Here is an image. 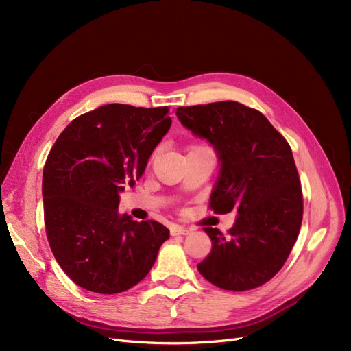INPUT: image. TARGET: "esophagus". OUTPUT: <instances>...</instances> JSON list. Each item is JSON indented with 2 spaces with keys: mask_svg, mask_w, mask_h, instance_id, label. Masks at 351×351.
<instances>
[{
  "mask_svg": "<svg viewBox=\"0 0 351 351\" xmlns=\"http://www.w3.org/2000/svg\"><path fill=\"white\" fill-rule=\"evenodd\" d=\"M189 232H191V230L186 227H182V226H172L171 227L172 236H188Z\"/></svg>",
  "mask_w": 351,
  "mask_h": 351,
  "instance_id": "obj_1",
  "label": "esophagus"
}]
</instances>
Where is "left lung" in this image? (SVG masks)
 <instances>
[{"instance_id":"8db88e82","label":"left lung","mask_w":351,"mask_h":351,"mask_svg":"<svg viewBox=\"0 0 351 351\" xmlns=\"http://www.w3.org/2000/svg\"><path fill=\"white\" fill-rule=\"evenodd\" d=\"M176 117L217 153L211 208L237 213L230 237L204 228L213 250L199 274L226 291L261 287L287 262L302 223V191L288 141L262 112L234 101L179 107Z\"/></svg>"}]
</instances>
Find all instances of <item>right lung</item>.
Segmentation results:
<instances>
[{
	"label": "right lung",
	"instance_id": "right-lung-1",
	"mask_svg": "<svg viewBox=\"0 0 351 351\" xmlns=\"http://www.w3.org/2000/svg\"><path fill=\"white\" fill-rule=\"evenodd\" d=\"M167 107L110 104L75 119L43 169L46 234L56 262L77 287L120 293L146 278L169 230L119 213L169 132Z\"/></svg>",
	"mask_w": 351,
	"mask_h": 351
}]
</instances>
